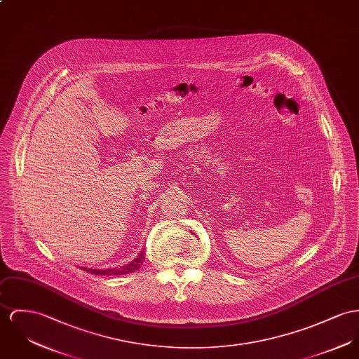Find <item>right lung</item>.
Masks as SVG:
<instances>
[{"instance_id":"right-lung-1","label":"right lung","mask_w":359,"mask_h":359,"mask_svg":"<svg viewBox=\"0 0 359 359\" xmlns=\"http://www.w3.org/2000/svg\"><path fill=\"white\" fill-rule=\"evenodd\" d=\"M144 261V248L138 254V257L135 259H133L131 262H128L124 266L120 268H111V269H91V268H82L83 271L90 272L93 275H100V276H117V275H127V273H133L137 272L139 268L143 265Z\"/></svg>"}]
</instances>
